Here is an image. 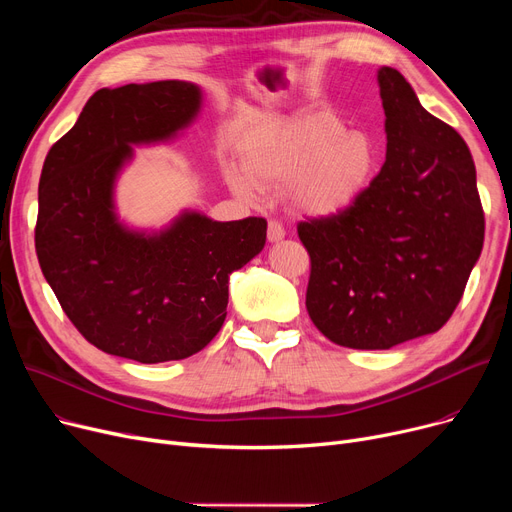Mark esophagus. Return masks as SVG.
<instances>
[{
  "mask_svg": "<svg viewBox=\"0 0 512 512\" xmlns=\"http://www.w3.org/2000/svg\"><path fill=\"white\" fill-rule=\"evenodd\" d=\"M284 234H286L284 226L276 220H272L270 226H267V240H270V242H280L284 238Z\"/></svg>",
  "mask_w": 512,
  "mask_h": 512,
  "instance_id": "esophagus-1",
  "label": "esophagus"
}]
</instances>
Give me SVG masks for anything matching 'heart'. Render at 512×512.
<instances>
[{"mask_svg": "<svg viewBox=\"0 0 512 512\" xmlns=\"http://www.w3.org/2000/svg\"><path fill=\"white\" fill-rule=\"evenodd\" d=\"M378 164L380 149L369 132L348 130L330 112H303L251 137L240 151L242 174L228 180L247 199L286 182L294 209L330 218L361 199Z\"/></svg>", "mask_w": 512, "mask_h": 512, "instance_id": "1", "label": "heart"}]
</instances>
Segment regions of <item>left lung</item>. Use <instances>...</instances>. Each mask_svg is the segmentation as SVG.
<instances>
[{"label": "left lung", "mask_w": 512, "mask_h": 512, "mask_svg": "<svg viewBox=\"0 0 512 512\" xmlns=\"http://www.w3.org/2000/svg\"><path fill=\"white\" fill-rule=\"evenodd\" d=\"M386 161L361 199L299 224L311 257L307 311L332 342L386 351L434 334L459 305L483 247L475 164L461 134L378 70Z\"/></svg>", "instance_id": "8db88e82"}]
</instances>
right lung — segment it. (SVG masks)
I'll list each match as a JSON object with an SVG mask.
<instances>
[{
    "label": "right lung",
    "mask_w": 512,
    "mask_h": 512,
    "mask_svg": "<svg viewBox=\"0 0 512 512\" xmlns=\"http://www.w3.org/2000/svg\"><path fill=\"white\" fill-rule=\"evenodd\" d=\"M203 91L186 80L99 89L45 157L35 249L76 326L107 355L139 363L186 359L220 332L230 274L265 245L267 222H215L184 209L159 230L116 211V182L134 147L191 126Z\"/></svg>",
    "instance_id": "add662e5"
}]
</instances>
